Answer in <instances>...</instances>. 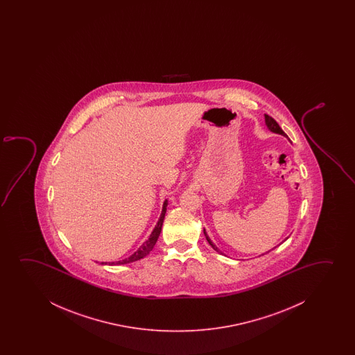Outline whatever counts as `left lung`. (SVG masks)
<instances>
[{"label": "left lung", "instance_id": "8db88e82", "mask_svg": "<svg viewBox=\"0 0 355 355\" xmlns=\"http://www.w3.org/2000/svg\"><path fill=\"white\" fill-rule=\"evenodd\" d=\"M264 117H266V125H267L268 128H269V131L274 132V133H277V135H282V136L287 137L286 133L285 132L282 131V127L279 126V123H277L274 119H272V116H269V115H264ZM204 234L205 236H206V240L209 241V245L214 248V251H217V252L220 253V254H223V253L220 252L219 251V248L214 245L212 241H211V239L209 238V235H207V233H206V230L204 229ZM269 252V251H268Z\"/></svg>", "mask_w": 355, "mask_h": 355}]
</instances>
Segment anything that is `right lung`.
<instances>
[{
    "mask_svg": "<svg viewBox=\"0 0 355 355\" xmlns=\"http://www.w3.org/2000/svg\"><path fill=\"white\" fill-rule=\"evenodd\" d=\"M167 204H168V202H167V200H165L164 206H162V211H161L160 218L157 220L155 228L151 232L150 236L146 240V243H143L141 248H138L136 252L133 253L130 257L125 258V259L119 261V262L109 263V266H119V264H127V263L136 262V261H139V259L146 257V256H148V254L150 253L151 250L155 246L157 239L160 236L161 228H162V223H164V219H165L166 209H167ZM102 264H107V263L102 262Z\"/></svg>",
    "mask_w": 355,
    "mask_h": 355,
    "instance_id": "add662e5",
    "label": "right lung"
}]
</instances>
